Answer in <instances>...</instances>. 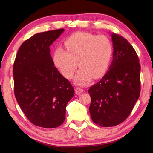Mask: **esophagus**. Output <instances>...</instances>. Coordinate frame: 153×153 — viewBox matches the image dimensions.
<instances>
[{
    "label": "esophagus",
    "instance_id": "obj_1",
    "mask_svg": "<svg viewBox=\"0 0 153 153\" xmlns=\"http://www.w3.org/2000/svg\"><path fill=\"white\" fill-rule=\"evenodd\" d=\"M83 91H84V90H83V89L80 88H76V90H75V92H76V94L77 95L82 94Z\"/></svg>",
    "mask_w": 153,
    "mask_h": 153
}]
</instances>
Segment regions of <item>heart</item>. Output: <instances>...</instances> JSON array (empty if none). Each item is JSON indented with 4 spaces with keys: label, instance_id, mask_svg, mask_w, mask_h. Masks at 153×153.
Listing matches in <instances>:
<instances>
[{
    "label": "heart",
    "instance_id": "1",
    "mask_svg": "<svg viewBox=\"0 0 153 153\" xmlns=\"http://www.w3.org/2000/svg\"><path fill=\"white\" fill-rule=\"evenodd\" d=\"M67 52L57 48L53 55V61L61 74L71 79L77 67L81 69L75 77V84L86 86L92 77L98 79L107 71L113 55V45L104 35L77 32L65 42Z\"/></svg>",
    "mask_w": 153,
    "mask_h": 153
}]
</instances>
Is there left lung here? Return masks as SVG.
Instances as JSON below:
<instances>
[{
    "label": "left lung",
    "mask_w": 153,
    "mask_h": 153,
    "mask_svg": "<svg viewBox=\"0 0 153 153\" xmlns=\"http://www.w3.org/2000/svg\"><path fill=\"white\" fill-rule=\"evenodd\" d=\"M113 61L102 78L90 88L91 118L102 127L117 126L131 113L140 92V65L133 46L111 33Z\"/></svg>",
    "instance_id": "1"
}]
</instances>
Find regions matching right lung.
Here are the masks:
<instances>
[{"mask_svg":"<svg viewBox=\"0 0 153 153\" xmlns=\"http://www.w3.org/2000/svg\"><path fill=\"white\" fill-rule=\"evenodd\" d=\"M64 29L38 33L25 40L13 65L14 92L21 109L33 124L45 128L61 126L66 106L74 95L68 80L59 73L50 46Z\"/></svg>","mask_w":153,"mask_h":153,"instance_id":"1","label":"right lung"}]
</instances>
